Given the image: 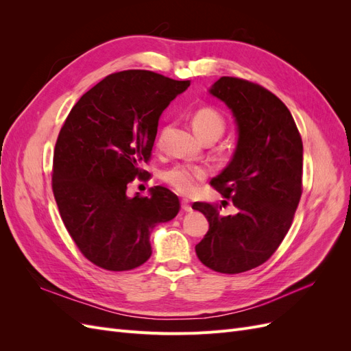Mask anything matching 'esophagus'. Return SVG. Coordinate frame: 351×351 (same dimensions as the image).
I'll return each instance as SVG.
<instances>
[{
  "label": "esophagus",
  "mask_w": 351,
  "mask_h": 351,
  "mask_svg": "<svg viewBox=\"0 0 351 351\" xmlns=\"http://www.w3.org/2000/svg\"><path fill=\"white\" fill-rule=\"evenodd\" d=\"M182 209H183L184 212H190V210H192V205H190V202H189L187 199H183V200H182Z\"/></svg>",
  "instance_id": "1"
}]
</instances>
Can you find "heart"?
<instances>
[{"mask_svg":"<svg viewBox=\"0 0 351 351\" xmlns=\"http://www.w3.org/2000/svg\"><path fill=\"white\" fill-rule=\"evenodd\" d=\"M192 124L195 132L204 141H217L226 132V119L218 110L212 107H200L193 112ZM167 127H162L156 136V146H161ZM209 171L202 165L177 164L162 173V180L176 192L184 196H192L197 192L199 184L206 180Z\"/></svg>","mask_w":351,"mask_h":351,"instance_id":"1","label":"heart"}]
</instances>
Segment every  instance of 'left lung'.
I'll return each mask as SVG.
<instances>
[{
    "instance_id": "8db88e82",
    "label": "left lung",
    "mask_w": 351,
    "mask_h": 351,
    "mask_svg": "<svg viewBox=\"0 0 351 351\" xmlns=\"http://www.w3.org/2000/svg\"><path fill=\"white\" fill-rule=\"evenodd\" d=\"M209 92L236 117L234 156L210 186L237 214L226 217L218 205L193 204L209 222L195 249L205 267L240 274L267 262L291 227L303 192V143L289 108L261 84L224 76Z\"/></svg>"
}]
</instances>
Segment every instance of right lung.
<instances>
[{
	"instance_id": "add662e5",
	"label": "right lung",
	"mask_w": 351,
	"mask_h": 351,
	"mask_svg": "<svg viewBox=\"0 0 351 351\" xmlns=\"http://www.w3.org/2000/svg\"><path fill=\"white\" fill-rule=\"evenodd\" d=\"M190 80L147 70L112 73L88 90L62 124L52 161V192L80 253L107 271H130L151 258L155 226L173 219L178 197L162 186L125 195L145 177L159 115Z\"/></svg>"
}]
</instances>
